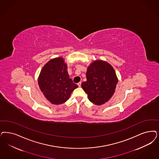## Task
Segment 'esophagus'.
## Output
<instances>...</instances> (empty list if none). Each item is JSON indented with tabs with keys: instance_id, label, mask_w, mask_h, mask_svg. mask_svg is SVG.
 Instances as JSON below:
<instances>
[{
	"instance_id": "esophagus-1",
	"label": "esophagus",
	"mask_w": 159,
	"mask_h": 159,
	"mask_svg": "<svg viewBox=\"0 0 159 159\" xmlns=\"http://www.w3.org/2000/svg\"><path fill=\"white\" fill-rule=\"evenodd\" d=\"M81 84H82V82H81L78 83H77L78 86H79V87H80V86H81Z\"/></svg>"
}]
</instances>
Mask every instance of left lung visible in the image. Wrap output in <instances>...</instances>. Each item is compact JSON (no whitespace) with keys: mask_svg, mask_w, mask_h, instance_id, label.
Listing matches in <instances>:
<instances>
[{"mask_svg":"<svg viewBox=\"0 0 159 159\" xmlns=\"http://www.w3.org/2000/svg\"><path fill=\"white\" fill-rule=\"evenodd\" d=\"M87 80L82 88L94 104L102 105L108 102L115 92L118 79L113 67L103 60H95L88 67Z\"/></svg>","mask_w":159,"mask_h":159,"instance_id":"obj_1","label":"left lung"}]
</instances>
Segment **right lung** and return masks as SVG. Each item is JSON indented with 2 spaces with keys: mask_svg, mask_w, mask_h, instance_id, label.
Instances as JSON below:
<instances>
[{
  "mask_svg": "<svg viewBox=\"0 0 159 159\" xmlns=\"http://www.w3.org/2000/svg\"><path fill=\"white\" fill-rule=\"evenodd\" d=\"M38 84L45 98L53 104L66 102L78 88L69 78L67 65L62 57L52 59L45 64L40 73Z\"/></svg>",
  "mask_w": 159,
  "mask_h": 159,
  "instance_id": "obj_1",
  "label": "right lung"
}]
</instances>
